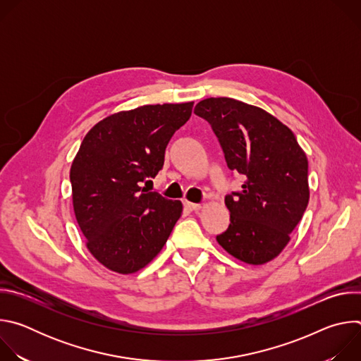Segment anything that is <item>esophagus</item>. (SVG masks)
<instances>
[{"mask_svg": "<svg viewBox=\"0 0 361 361\" xmlns=\"http://www.w3.org/2000/svg\"><path fill=\"white\" fill-rule=\"evenodd\" d=\"M183 204H184V209H185V210H188V212H198V210L201 209V205H200V204L190 202V201H187V200H185Z\"/></svg>", "mask_w": 361, "mask_h": 361, "instance_id": "1", "label": "esophagus"}]
</instances>
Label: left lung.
I'll use <instances>...</instances> for the list:
<instances>
[{"mask_svg":"<svg viewBox=\"0 0 361 361\" xmlns=\"http://www.w3.org/2000/svg\"><path fill=\"white\" fill-rule=\"evenodd\" d=\"M194 113L212 126L228 169L245 177L240 191L226 195L230 226L217 241L247 264H264L283 251L307 209L305 154L288 127L243 101L205 98Z\"/></svg>","mask_w":361,"mask_h":361,"instance_id":"obj_1","label":"left lung"}]
</instances>
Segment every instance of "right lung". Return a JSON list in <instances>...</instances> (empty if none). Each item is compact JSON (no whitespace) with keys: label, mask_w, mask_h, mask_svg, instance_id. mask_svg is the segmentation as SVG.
I'll list each match as a JSON object with an SVG mask.
<instances>
[{"label":"right lung","mask_w":361,"mask_h":361,"mask_svg":"<svg viewBox=\"0 0 361 361\" xmlns=\"http://www.w3.org/2000/svg\"><path fill=\"white\" fill-rule=\"evenodd\" d=\"M194 102L142 106L97 123L84 137L70 171L73 205L87 247L107 269L131 274L164 247L183 213L181 201L142 183L164 166L173 134Z\"/></svg>","instance_id":"right-lung-1"}]
</instances>
